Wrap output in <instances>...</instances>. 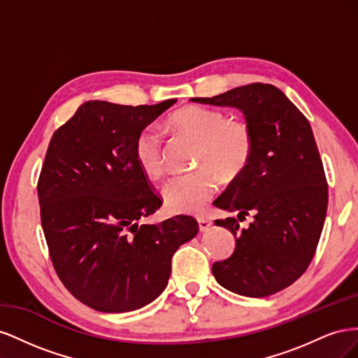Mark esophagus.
<instances>
[{
	"instance_id": "obj_1",
	"label": "esophagus",
	"mask_w": 358,
	"mask_h": 358,
	"mask_svg": "<svg viewBox=\"0 0 358 358\" xmlns=\"http://www.w3.org/2000/svg\"><path fill=\"white\" fill-rule=\"evenodd\" d=\"M197 221H199V229H200V231H208V230L210 229V225H212V221H210V220L204 218V216H199Z\"/></svg>"
}]
</instances>
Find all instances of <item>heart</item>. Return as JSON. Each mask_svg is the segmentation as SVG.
<instances>
[{"instance_id":"b5f03b06","label":"heart","mask_w":358,"mask_h":358,"mask_svg":"<svg viewBox=\"0 0 358 358\" xmlns=\"http://www.w3.org/2000/svg\"><path fill=\"white\" fill-rule=\"evenodd\" d=\"M169 131L197 142L200 170L175 176L162 187L167 209L178 213L199 212L218 191L221 176L236 179L246 170L254 154L252 129L242 119H225L220 110L201 106H185L164 122ZM134 158L148 179H159L164 173V149L154 129L140 131L134 142Z\"/></svg>"}]
</instances>
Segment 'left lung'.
Returning <instances> with one entry per match:
<instances>
[{
  "mask_svg": "<svg viewBox=\"0 0 358 358\" xmlns=\"http://www.w3.org/2000/svg\"><path fill=\"white\" fill-rule=\"evenodd\" d=\"M194 103L234 107L254 134L246 170L213 201L237 212L215 224L236 237L231 257L212 266L218 284L236 294L266 297L289 287L308 266L322 231L329 188L308 119L273 85L251 83Z\"/></svg>",
  "mask_w": 358,
  "mask_h": 358,
  "instance_id": "obj_1",
  "label": "left lung"
}]
</instances>
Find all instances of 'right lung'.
I'll return each mask as SVG.
<instances>
[{"instance_id": "right-lung-1", "label": "right lung", "mask_w": 358, "mask_h": 358, "mask_svg": "<svg viewBox=\"0 0 358 358\" xmlns=\"http://www.w3.org/2000/svg\"><path fill=\"white\" fill-rule=\"evenodd\" d=\"M176 103H83L58 128L38 179L41 227L59 279L83 305L122 313L166 289L176 249L199 233L192 216L138 221L161 199L134 158L140 131Z\"/></svg>"}]
</instances>
